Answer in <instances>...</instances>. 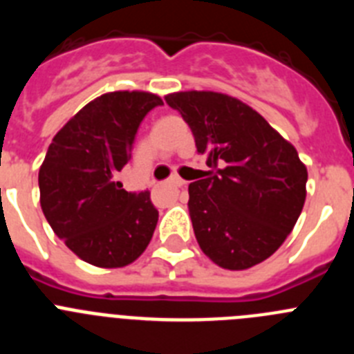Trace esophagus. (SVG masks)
<instances>
[{
    "label": "esophagus",
    "instance_id": "obj_1",
    "mask_svg": "<svg viewBox=\"0 0 354 354\" xmlns=\"http://www.w3.org/2000/svg\"><path fill=\"white\" fill-rule=\"evenodd\" d=\"M170 183L174 184L175 187H183V186H186V180H183V179H180V177H175V175H174V177H171V179H170Z\"/></svg>",
    "mask_w": 354,
    "mask_h": 354
}]
</instances>
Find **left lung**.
I'll list each match as a JSON object with an SVG mask.
<instances>
[{
    "mask_svg": "<svg viewBox=\"0 0 354 354\" xmlns=\"http://www.w3.org/2000/svg\"><path fill=\"white\" fill-rule=\"evenodd\" d=\"M165 101L183 115L209 167L187 187L200 248L225 270L261 264L301 214L308 174L298 152L236 97L192 90Z\"/></svg>",
    "mask_w": 354,
    "mask_h": 354,
    "instance_id": "obj_1",
    "label": "left lung"
}]
</instances>
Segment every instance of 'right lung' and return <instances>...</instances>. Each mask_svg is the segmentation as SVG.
<instances>
[{"label":"right lung","instance_id":"right-lung-1","mask_svg":"<svg viewBox=\"0 0 354 354\" xmlns=\"http://www.w3.org/2000/svg\"><path fill=\"white\" fill-rule=\"evenodd\" d=\"M149 92H109L81 108L53 138L39 170L40 205L68 250L97 268H124L145 252L158 225L149 192L129 193L118 171L131 161Z\"/></svg>","mask_w":354,"mask_h":354}]
</instances>
